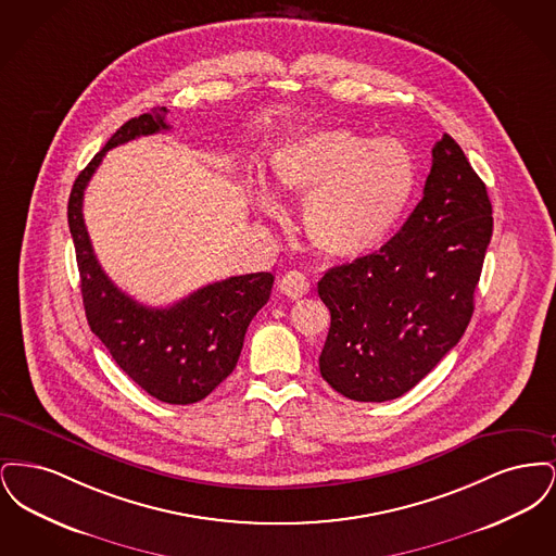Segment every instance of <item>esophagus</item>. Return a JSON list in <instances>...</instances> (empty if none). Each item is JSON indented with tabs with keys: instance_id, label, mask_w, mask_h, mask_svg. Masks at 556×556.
I'll use <instances>...</instances> for the list:
<instances>
[{
	"instance_id": "obj_1",
	"label": "esophagus",
	"mask_w": 556,
	"mask_h": 556,
	"mask_svg": "<svg viewBox=\"0 0 556 556\" xmlns=\"http://www.w3.org/2000/svg\"><path fill=\"white\" fill-rule=\"evenodd\" d=\"M279 288H281V291H283L288 298H291V300H298V298H302V295L308 293V290H311V281H308V277H306L304 273L290 270V273H286L283 279L279 281Z\"/></svg>"
}]
</instances>
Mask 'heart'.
<instances>
[{
    "label": "heart",
    "mask_w": 556,
    "mask_h": 556,
    "mask_svg": "<svg viewBox=\"0 0 556 556\" xmlns=\"http://www.w3.org/2000/svg\"><path fill=\"white\" fill-rule=\"evenodd\" d=\"M277 189L304 198V231L320 254L356 261L379 250L408 208L419 166L394 137L370 139L350 129H320L286 141L270 156ZM256 204L281 216L279 195L266 187Z\"/></svg>",
    "instance_id": "1"
}]
</instances>
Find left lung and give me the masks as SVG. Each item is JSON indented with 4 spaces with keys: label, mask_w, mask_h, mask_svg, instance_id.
<instances>
[{
    "label": "left lung",
    "mask_w": 556,
    "mask_h": 556,
    "mask_svg": "<svg viewBox=\"0 0 556 556\" xmlns=\"http://www.w3.org/2000/svg\"><path fill=\"white\" fill-rule=\"evenodd\" d=\"M431 156L424 198L396 236L318 281L331 313L320 375L356 402L413 390L458 344L473 315L492 204L450 135Z\"/></svg>",
    "instance_id": "left-lung-1"
}]
</instances>
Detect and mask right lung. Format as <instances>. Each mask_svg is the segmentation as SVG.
<instances>
[{"mask_svg": "<svg viewBox=\"0 0 556 556\" xmlns=\"http://www.w3.org/2000/svg\"><path fill=\"white\" fill-rule=\"evenodd\" d=\"M166 108L127 121L83 168L68 200V227L79 265L83 306L91 331L116 365L150 396L193 404L231 375L250 320L270 295L275 277L250 273L189 293L168 308H150L118 290L98 263L83 220V193L108 150L166 131Z\"/></svg>", "mask_w": 556, "mask_h": 556, "instance_id": "1", "label": "right lung"}]
</instances>
